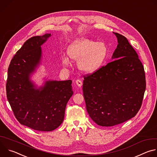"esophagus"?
<instances>
[{
    "mask_svg": "<svg viewBox=\"0 0 157 157\" xmlns=\"http://www.w3.org/2000/svg\"><path fill=\"white\" fill-rule=\"evenodd\" d=\"M76 84H77V86H78V87H81V86H82V81H81V80H79V79H77V80L76 81Z\"/></svg>",
    "mask_w": 157,
    "mask_h": 157,
    "instance_id": "34e87169",
    "label": "esophagus"
}]
</instances>
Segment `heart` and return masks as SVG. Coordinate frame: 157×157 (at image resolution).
<instances>
[{
  "label": "heart",
  "instance_id": "b5f03b06",
  "mask_svg": "<svg viewBox=\"0 0 157 157\" xmlns=\"http://www.w3.org/2000/svg\"><path fill=\"white\" fill-rule=\"evenodd\" d=\"M67 53L75 61H78L79 69L86 74H93L99 70L105 62L108 54V48L102 41H95L86 38L74 40L68 47ZM63 63L68 66V58L63 57Z\"/></svg>",
  "mask_w": 157,
  "mask_h": 157
}]
</instances>
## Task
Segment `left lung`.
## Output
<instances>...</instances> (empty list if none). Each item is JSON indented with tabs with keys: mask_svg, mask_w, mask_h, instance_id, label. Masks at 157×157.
<instances>
[{
	"mask_svg": "<svg viewBox=\"0 0 157 157\" xmlns=\"http://www.w3.org/2000/svg\"><path fill=\"white\" fill-rule=\"evenodd\" d=\"M118 44L112 59L84 77L82 91L87 113L98 125L110 127L135 117L146 87L144 66L123 35L113 32Z\"/></svg>",
	"mask_w": 157,
	"mask_h": 157,
	"instance_id": "8db88e82",
	"label": "left lung"
}]
</instances>
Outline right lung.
I'll return each mask as SVG.
<instances>
[{"mask_svg": "<svg viewBox=\"0 0 157 157\" xmlns=\"http://www.w3.org/2000/svg\"><path fill=\"white\" fill-rule=\"evenodd\" d=\"M51 33L27 40L10 61L6 91L13 113L21 124L38 131H52L63 122L73 94L72 81L45 80L38 87L31 79L41 63V46Z\"/></svg>", "mask_w": 157, "mask_h": 157, "instance_id": "1", "label": "right lung"}]
</instances>
